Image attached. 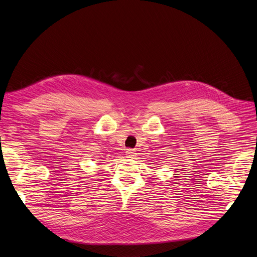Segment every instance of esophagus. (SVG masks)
<instances>
[{
  "label": "esophagus",
  "instance_id": "esophagus-1",
  "mask_svg": "<svg viewBox=\"0 0 257 257\" xmlns=\"http://www.w3.org/2000/svg\"><path fill=\"white\" fill-rule=\"evenodd\" d=\"M125 153H126V157H127V158H134V157L136 156L135 151L132 150V149H127Z\"/></svg>",
  "mask_w": 257,
  "mask_h": 257
}]
</instances>
